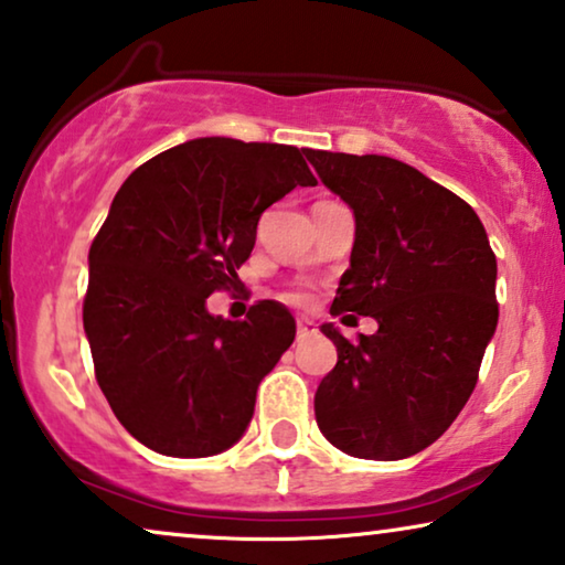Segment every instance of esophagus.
I'll return each mask as SVG.
<instances>
[{
  "instance_id": "esophagus-1",
  "label": "esophagus",
  "mask_w": 565,
  "mask_h": 565,
  "mask_svg": "<svg viewBox=\"0 0 565 565\" xmlns=\"http://www.w3.org/2000/svg\"><path fill=\"white\" fill-rule=\"evenodd\" d=\"M313 332H317V324H313L311 319L300 317V319H298V327H296V334H298V340H303V337H311Z\"/></svg>"
}]
</instances>
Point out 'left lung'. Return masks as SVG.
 Listing matches in <instances>:
<instances>
[{
    "mask_svg": "<svg viewBox=\"0 0 565 565\" xmlns=\"http://www.w3.org/2000/svg\"><path fill=\"white\" fill-rule=\"evenodd\" d=\"M303 152L355 215L332 313L379 324L358 342L321 324L337 365L313 397L319 430L350 457H413L451 426L478 384L498 324L495 254L470 204L417 168L386 156Z\"/></svg>",
    "mask_w": 565,
    "mask_h": 565,
    "instance_id": "1",
    "label": "left lung"
}]
</instances>
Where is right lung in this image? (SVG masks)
Instances as JSON below:
<instances>
[{
	"instance_id": "1",
	"label": "right lung",
	"mask_w": 565,
	"mask_h": 565,
	"mask_svg": "<svg viewBox=\"0 0 565 565\" xmlns=\"http://www.w3.org/2000/svg\"><path fill=\"white\" fill-rule=\"evenodd\" d=\"M313 184L290 145L200 137L150 158L116 192L87 254L83 324L100 392L139 444L194 459L244 436L296 319L277 300L241 321L212 317L207 296L238 280L262 212Z\"/></svg>"
}]
</instances>
